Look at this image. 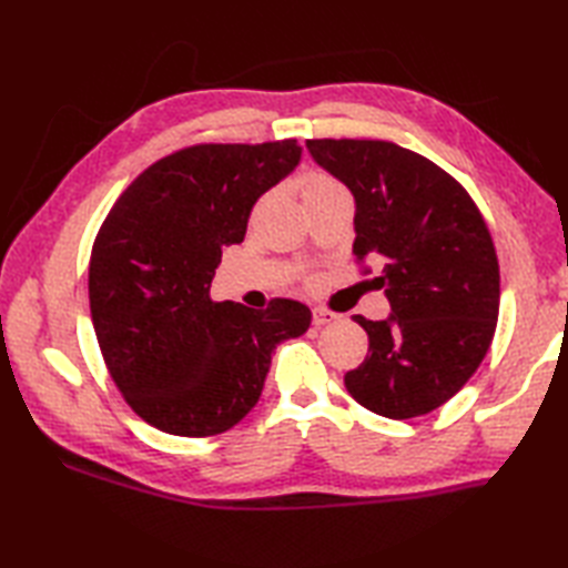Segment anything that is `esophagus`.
Listing matches in <instances>:
<instances>
[{
    "mask_svg": "<svg viewBox=\"0 0 568 568\" xmlns=\"http://www.w3.org/2000/svg\"><path fill=\"white\" fill-rule=\"evenodd\" d=\"M336 320H339V315H336V312H329V310H324V307L312 310V324H315V327H324V324H332Z\"/></svg>",
    "mask_w": 568,
    "mask_h": 568,
    "instance_id": "34e87169",
    "label": "esophagus"
}]
</instances>
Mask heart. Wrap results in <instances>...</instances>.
Instances as JSON below:
<instances>
[{
    "mask_svg": "<svg viewBox=\"0 0 568 568\" xmlns=\"http://www.w3.org/2000/svg\"><path fill=\"white\" fill-rule=\"evenodd\" d=\"M297 190L305 204L324 200V197H334V195H346V190L339 180L329 175L327 171H317V168H312V171H305L297 178Z\"/></svg>",
    "mask_w": 568,
    "mask_h": 568,
    "instance_id": "1",
    "label": "heart"
}]
</instances>
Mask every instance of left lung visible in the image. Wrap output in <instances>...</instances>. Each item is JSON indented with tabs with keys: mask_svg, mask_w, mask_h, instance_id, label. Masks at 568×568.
I'll return each instance as SVG.
<instances>
[{
	"mask_svg": "<svg viewBox=\"0 0 568 568\" xmlns=\"http://www.w3.org/2000/svg\"><path fill=\"white\" fill-rule=\"evenodd\" d=\"M307 151L352 190L356 265H383L371 283L393 310L354 317L368 356L346 390L383 417L427 415L464 388L496 334L500 265L484 214L444 168L393 141L307 139Z\"/></svg>",
	"mask_w": 568,
	"mask_h": 568,
	"instance_id": "obj_1",
	"label": "left lung"
}]
</instances>
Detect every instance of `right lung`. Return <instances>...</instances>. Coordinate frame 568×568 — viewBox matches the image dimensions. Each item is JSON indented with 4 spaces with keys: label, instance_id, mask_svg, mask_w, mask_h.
Returning a JSON list of instances; mask_svg holds the SVG:
<instances>
[{
    "label": "right lung",
    "instance_id": "1",
    "mask_svg": "<svg viewBox=\"0 0 568 568\" xmlns=\"http://www.w3.org/2000/svg\"><path fill=\"white\" fill-rule=\"evenodd\" d=\"M295 139L195 143L131 180L90 253V315L114 385L151 427L214 437L258 403L273 348L310 310L214 303L222 246L241 244L265 190L300 161Z\"/></svg>",
    "mask_w": 568,
    "mask_h": 568
}]
</instances>
